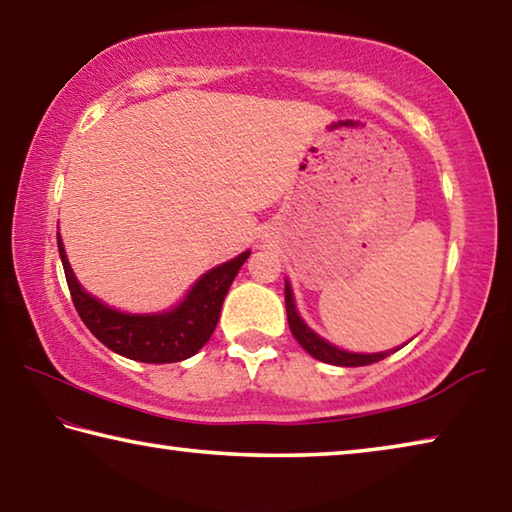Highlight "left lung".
Instances as JSON below:
<instances>
[{"instance_id": "obj_1", "label": "left lung", "mask_w": 512, "mask_h": 512, "mask_svg": "<svg viewBox=\"0 0 512 512\" xmlns=\"http://www.w3.org/2000/svg\"><path fill=\"white\" fill-rule=\"evenodd\" d=\"M284 302H287V318H289L291 334L296 336V341L302 345V350L318 361L332 363V366H343V368H357V366H370V363L386 359L388 354L400 350V348H393L386 352H350V350L339 348V345L329 343L327 339H323V336L316 334L314 329L305 323V318L300 316L289 280H284Z\"/></svg>"}]
</instances>
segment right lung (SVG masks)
Segmentation results:
<instances>
[{"label":"right lung","mask_w":512,"mask_h":512,"mask_svg":"<svg viewBox=\"0 0 512 512\" xmlns=\"http://www.w3.org/2000/svg\"><path fill=\"white\" fill-rule=\"evenodd\" d=\"M58 253L76 311L108 350L142 363H176L194 357L210 341L214 327L219 323L225 293L237 277L239 268L244 266L250 250L205 271L189 287L183 300L164 311H151V314H131V311L115 309L85 291L69 266L60 232Z\"/></svg>","instance_id":"right-lung-1"}]
</instances>
